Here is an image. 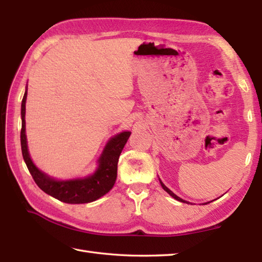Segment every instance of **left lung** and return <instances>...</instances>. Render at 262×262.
<instances>
[{"label":"left lung","mask_w":262,"mask_h":262,"mask_svg":"<svg viewBox=\"0 0 262 262\" xmlns=\"http://www.w3.org/2000/svg\"><path fill=\"white\" fill-rule=\"evenodd\" d=\"M160 182H161V186H162V188L164 189V190H165L166 192H168V193L170 194V196H172V197H173V198H174V199H177V200H179V202H182V203H187V202H186V200H183V199H181L180 197H178V196H176V194H174L173 192H172V191L170 190V189H169V188H166V187L164 186V183H163L162 181H161V180H160Z\"/></svg>","instance_id":"left-lung-1"}]
</instances>
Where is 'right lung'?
Returning <instances> with one entry per match:
<instances>
[{"instance_id": "obj_1", "label": "right lung", "mask_w": 262, "mask_h": 262, "mask_svg": "<svg viewBox=\"0 0 262 262\" xmlns=\"http://www.w3.org/2000/svg\"><path fill=\"white\" fill-rule=\"evenodd\" d=\"M26 99L27 90L21 103V149L27 168L37 186L52 197L68 204L91 203L107 193L115 185L119 155L130 136V132H122L111 138L105 145L101 158L99 159L98 170L92 176L83 179L55 180L39 171L29 157L26 138Z\"/></svg>"}]
</instances>
